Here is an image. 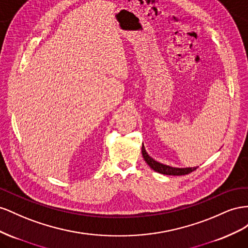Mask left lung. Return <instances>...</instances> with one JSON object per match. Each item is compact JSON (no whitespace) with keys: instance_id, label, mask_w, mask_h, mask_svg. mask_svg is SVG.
Segmentation results:
<instances>
[{"instance_id":"8db88e82","label":"left lung","mask_w":248,"mask_h":248,"mask_svg":"<svg viewBox=\"0 0 248 248\" xmlns=\"http://www.w3.org/2000/svg\"><path fill=\"white\" fill-rule=\"evenodd\" d=\"M141 152H142V155L143 159L145 160L146 163L148 164L153 170L157 171L159 173L162 174H167V175H185L188 174L190 172L194 171L197 167H187V168H175V167H171L168 165H164L162 163H159V162L155 161L152 157L148 155V154L146 153L144 146L142 145V148H141Z\"/></svg>"}]
</instances>
